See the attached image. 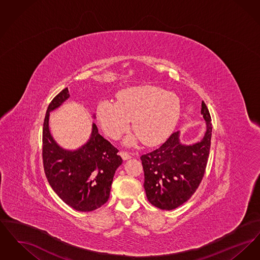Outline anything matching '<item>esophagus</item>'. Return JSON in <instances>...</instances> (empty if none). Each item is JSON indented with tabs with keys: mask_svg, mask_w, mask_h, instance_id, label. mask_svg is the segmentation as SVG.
I'll use <instances>...</instances> for the list:
<instances>
[{
	"mask_svg": "<svg viewBox=\"0 0 260 260\" xmlns=\"http://www.w3.org/2000/svg\"><path fill=\"white\" fill-rule=\"evenodd\" d=\"M120 155H121V157L123 158V160H128V159L132 158L131 154L127 153V152H124V151H121V152H120Z\"/></svg>",
	"mask_w": 260,
	"mask_h": 260,
	"instance_id": "1",
	"label": "esophagus"
}]
</instances>
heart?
<instances>
[{
  "label": "heart",
  "instance_id": "obj_1",
  "mask_svg": "<svg viewBox=\"0 0 260 260\" xmlns=\"http://www.w3.org/2000/svg\"><path fill=\"white\" fill-rule=\"evenodd\" d=\"M118 100L103 99L98 105L101 126L111 137L124 133L133 119L134 136L125 138L133 145L137 139L154 145L166 139L176 124L180 114L179 99L171 91L154 86H139L121 90Z\"/></svg>",
  "mask_w": 260,
  "mask_h": 260
}]
</instances>
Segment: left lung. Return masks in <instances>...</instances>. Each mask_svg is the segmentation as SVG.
Returning a JSON list of instances; mask_svg holds the SVG:
<instances>
[{
	"label": "left lung",
	"instance_id": "obj_1",
	"mask_svg": "<svg viewBox=\"0 0 260 260\" xmlns=\"http://www.w3.org/2000/svg\"><path fill=\"white\" fill-rule=\"evenodd\" d=\"M201 113L207 122V132L200 142L183 145L176 132L159 148L140 157L146 196L156 208H178L192 197L204 177L212 132L210 112L204 101Z\"/></svg>",
	"mask_w": 260,
	"mask_h": 260
}]
</instances>
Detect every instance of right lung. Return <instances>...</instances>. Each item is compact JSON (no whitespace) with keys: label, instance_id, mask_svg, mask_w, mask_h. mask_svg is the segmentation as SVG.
I'll list each match as a JSON object with an SVG mask.
<instances>
[{"label":"right lung","instance_id":"right-lung-1","mask_svg":"<svg viewBox=\"0 0 260 260\" xmlns=\"http://www.w3.org/2000/svg\"><path fill=\"white\" fill-rule=\"evenodd\" d=\"M64 88L51 100L43 126V164L47 179L62 201L79 211H91L103 206L109 199L116 170L123 160L119 150L99 134L92 124L91 136L76 151L59 147L49 128L50 112L69 99Z\"/></svg>","mask_w":260,"mask_h":260}]
</instances>
